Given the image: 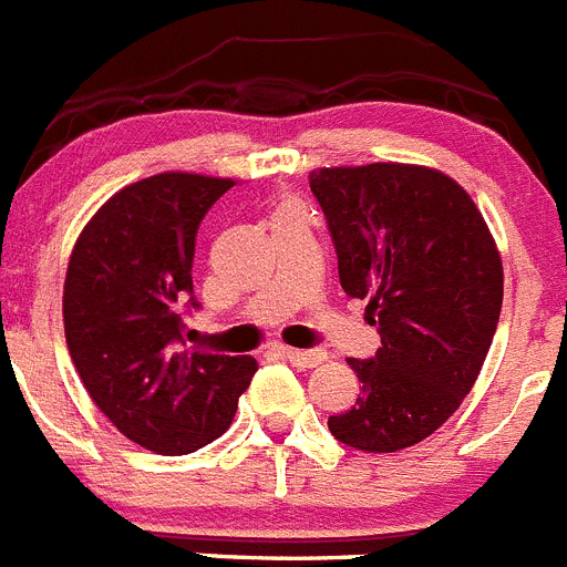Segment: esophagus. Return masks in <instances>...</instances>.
I'll return each mask as SVG.
<instances>
[{
	"label": "esophagus",
	"mask_w": 567,
	"mask_h": 567,
	"mask_svg": "<svg viewBox=\"0 0 567 567\" xmlns=\"http://www.w3.org/2000/svg\"><path fill=\"white\" fill-rule=\"evenodd\" d=\"M277 352L285 358V361H290V363H293V367H299V369H313V367H319V363L327 358L324 349H290V347H279Z\"/></svg>",
	"instance_id": "obj_1"
}]
</instances>
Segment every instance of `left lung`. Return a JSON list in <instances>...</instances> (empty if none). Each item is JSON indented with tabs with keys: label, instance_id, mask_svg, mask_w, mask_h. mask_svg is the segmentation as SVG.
<instances>
[{
	"label": "left lung",
	"instance_id": "8db88e82",
	"mask_svg": "<svg viewBox=\"0 0 567 567\" xmlns=\"http://www.w3.org/2000/svg\"><path fill=\"white\" fill-rule=\"evenodd\" d=\"M343 293L367 299L374 358H349L363 383L330 416L338 442L394 453L431 436L473 389L498 330L504 268L478 206L453 178L378 162L310 173Z\"/></svg>",
	"mask_w": 567,
	"mask_h": 567
}]
</instances>
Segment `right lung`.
Listing matches in <instances>:
<instances>
[{
  "instance_id": "obj_1",
  "label": "right lung",
  "mask_w": 567,
  "mask_h": 567,
  "mask_svg": "<svg viewBox=\"0 0 567 567\" xmlns=\"http://www.w3.org/2000/svg\"><path fill=\"white\" fill-rule=\"evenodd\" d=\"M235 182L158 173L105 200L69 257L66 347L89 396L145 451L184 456L229 427L257 361L189 352L195 235Z\"/></svg>"
}]
</instances>
